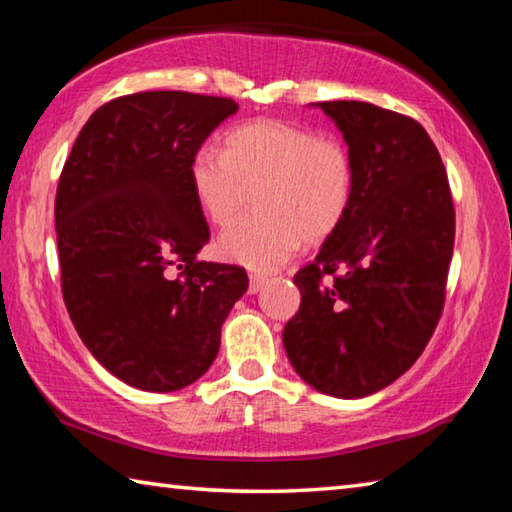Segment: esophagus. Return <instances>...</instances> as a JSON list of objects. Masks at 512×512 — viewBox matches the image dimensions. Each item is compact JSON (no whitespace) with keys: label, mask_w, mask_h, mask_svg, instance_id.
Masks as SVG:
<instances>
[{"label":"esophagus","mask_w":512,"mask_h":512,"mask_svg":"<svg viewBox=\"0 0 512 512\" xmlns=\"http://www.w3.org/2000/svg\"><path fill=\"white\" fill-rule=\"evenodd\" d=\"M248 277H250V282H248V293H259V291H262L264 282H266V277H264V275H259V273H250Z\"/></svg>","instance_id":"34e87169"}]
</instances>
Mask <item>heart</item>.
I'll return each instance as SVG.
<instances>
[{
  "label": "heart",
  "mask_w": 512,
  "mask_h": 512,
  "mask_svg": "<svg viewBox=\"0 0 512 512\" xmlns=\"http://www.w3.org/2000/svg\"><path fill=\"white\" fill-rule=\"evenodd\" d=\"M189 180L196 203L216 225L235 219L253 189L259 210L221 232L219 253L250 268H275L343 223L354 194V162L339 137L307 126L259 119L223 137V151L203 144Z\"/></svg>",
  "instance_id": "b5f03b06"
}]
</instances>
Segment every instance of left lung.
I'll return each instance as SVG.
<instances>
[{"mask_svg": "<svg viewBox=\"0 0 512 512\" xmlns=\"http://www.w3.org/2000/svg\"><path fill=\"white\" fill-rule=\"evenodd\" d=\"M318 106L348 144L354 194L314 262L293 275L300 309L282 343L309 386L354 400L393 384L427 348L445 305L454 203L418 121L366 101Z\"/></svg>", "mask_w": 512, "mask_h": 512, "instance_id": "1", "label": "left lung"}]
</instances>
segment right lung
<instances>
[{
  "mask_svg": "<svg viewBox=\"0 0 512 512\" xmlns=\"http://www.w3.org/2000/svg\"><path fill=\"white\" fill-rule=\"evenodd\" d=\"M237 108L178 90L112 99L60 173L65 307L92 357L133 388L171 393L205 375L248 289L241 266L198 259L210 228L189 180L194 153Z\"/></svg>",
  "mask_w": 512,
  "mask_h": 512,
  "instance_id": "add662e5",
  "label": "right lung"
}]
</instances>
